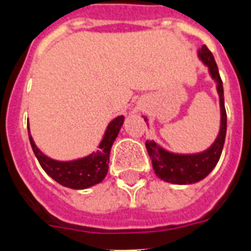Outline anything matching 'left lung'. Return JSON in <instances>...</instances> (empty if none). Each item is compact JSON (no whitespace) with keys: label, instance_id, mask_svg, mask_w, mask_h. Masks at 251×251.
I'll list each match as a JSON object with an SVG mask.
<instances>
[{"label":"left lung","instance_id":"left-lung-1","mask_svg":"<svg viewBox=\"0 0 251 251\" xmlns=\"http://www.w3.org/2000/svg\"><path fill=\"white\" fill-rule=\"evenodd\" d=\"M197 55L200 60L207 67L209 75L217 85L219 107H221V127L214 143L207 150L199 153H175L162 148L156 142H147V151L152 158V166L156 176L162 179L164 182L173 183V184H193L206 178L211 170L217 166L225 146L226 132H227V113L225 108L223 83L219 76L215 59L210 50L203 45L202 48L199 49ZM144 121H148L147 117H144Z\"/></svg>","mask_w":251,"mask_h":251}]
</instances>
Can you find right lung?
<instances>
[{
	"mask_svg": "<svg viewBox=\"0 0 251 251\" xmlns=\"http://www.w3.org/2000/svg\"><path fill=\"white\" fill-rule=\"evenodd\" d=\"M125 117L117 116L108 124L104 135L101 138L98 150L85 157L69 161H59L49 157L36 146L33 138L30 135L29 124H28V135L34 156L37 157L41 168L45 173L52 178L55 182L72 189H86L93 185L103 182L108 173L109 153L113 142L119 135L121 126L124 125Z\"/></svg>",
	"mask_w": 251,
	"mask_h": 251,
	"instance_id": "obj_1",
	"label": "right lung"
}]
</instances>
